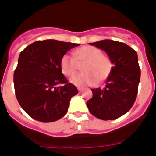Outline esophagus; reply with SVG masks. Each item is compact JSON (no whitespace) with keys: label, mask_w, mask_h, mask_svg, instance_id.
I'll list each match as a JSON object with an SVG mask.
<instances>
[{"label":"esophagus","mask_w":156,"mask_h":156,"mask_svg":"<svg viewBox=\"0 0 156 156\" xmlns=\"http://www.w3.org/2000/svg\"><path fill=\"white\" fill-rule=\"evenodd\" d=\"M78 91H79V92H82V91H83V88L78 87Z\"/></svg>","instance_id":"esophagus-1"}]
</instances>
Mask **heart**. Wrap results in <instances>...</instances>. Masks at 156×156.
Instances as JSON below:
<instances>
[{"label": "heart", "instance_id": "b5f03b06", "mask_svg": "<svg viewBox=\"0 0 156 156\" xmlns=\"http://www.w3.org/2000/svg\"><path fill=\"white\" fill-rule=\"evenodd\" d=\"M84 64L83 73L70 78L73 85L83 87L103 83L111 74L113 63L111 58L103 54L101 49L94 46H83L74 52V57L65 54L60 60V68L65 76H72L78 69L79 65Z\"/></svg>", "mask_w": 156, "mask_h": 156}]
</instances>
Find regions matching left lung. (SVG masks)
I'll return each mask as SVG.
<instances>
[{
  "mask_svg": "<svg viewBox=\"0 0 156 156\" xmlns=\"http://www.w3.org/2000/svg\"><path fill=\"white\" fill-rule=\"evenodd\" d=\"M89 44L104 50L114 66L105 87L91 89L93 96L87 106L97 118L116 120L132 108L137 98L141 76L138 54L126 44L111 40Z\"/></svg>",
  "mask_w": 156,
  "mask_h": 156,
  "instance_id": "left-lung-1",
  "label": "left lung"
}]
</instances>
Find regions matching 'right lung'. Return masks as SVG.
Instances as JSON below:
<instances>
[{"label": "right lung", "instance_id": "1", "mask_svg": "<svg viewBox=\"0 0 156 156\" xmlns=\"http://www.w3.org/2000/svg\"><path fill=\"white\" fill-rule=\"evenodd\" d=\"M78 44L55 40L35 41L24 48L13 73L16 98L27 113L41 122L63 117L78 90L61 73L60 60Z\"/></svg>", "mask_w": 156, "mask_h": 156}]
</instances>
